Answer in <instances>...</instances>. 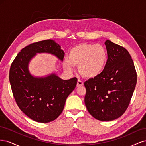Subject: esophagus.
Wrapping results in <instances>:
<instances>
[{
	"instance_id": "34e87169",
	"label": "esophagus",
	"mask_w": 146,
	"mask_h": 146,
	"mask_svg": "<svg viewBox=\"0 0 146 146\" xmlns=\"http://www.w3.org/2000/svg\"><path fill=\"white\" fill-rule=\"evenodd\" d=\"M82 85H83V82L82 81H81L80 80H78L77 83V87H80V86H81Z\"/></svg>"
}]
</instances>
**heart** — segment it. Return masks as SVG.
Returning <instances> with one entry per match:
<instances>
[{
	"instance_id": "obj_1",
	"label": "heart",
	"mask_w": 146,
	"mask_h": 146,
	"mask_svg": "<svg viewBox=\"0 0 146 146\" xmlns=\"http://www.w3.org/2000/svg\"><path fill=\"white\" fill-rule=\"evenodd\" d=\"M107 60V52L100 44L83 43L70 48L68 58L63 62L64 68L72 71L78 65V70L83 76L94 78L104 69Z\"/></svg>"
}]
</instances>
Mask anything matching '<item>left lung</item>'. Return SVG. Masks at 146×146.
Returning a JSON list of instances; mask_svg holds the SVG:
<instances>
[{
  "label": "left lung",
  "instance_id": "left-lung-1",
  "mask_svg": "<svg viewBox=\"0 0 146 146\" xmlns=\"http://www.w3.org/2000/svg\"><path fill=\"white\" fill-rule=\"evenodd\" d=\"M108 59L102 71L84 83L88 112L101 121L114 120L129 107L137 82L133 61L125 48L105 42Z\"/></svg>",
  "mask_w": 146,
  "mask_h": 146
}]
</instances>
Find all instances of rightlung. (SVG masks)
I'll use <instances>...</instances> for the list:
<instances>
[{
  "label": "right lung",
  "instance_id": "1",
  "mask_svg": "<svg viewBox=\"0 0 146 146\" xmlns=\"http://www.w3.org/2000/svg\"><path fill=\"white\" fill-rule=\"evenodd\" d=\"M37 53H49L61 61L64 55L60 46L51 39L31 44L23 48L13 61L9 80L21 111L35 121L47 123L62 113L66 99L76 86L77 78L63 80L55 74L46 77L32 76L28 65Z\"/></svg>",
  "mask_w": 146,
  "mask_h": 146
}]
</instances>
